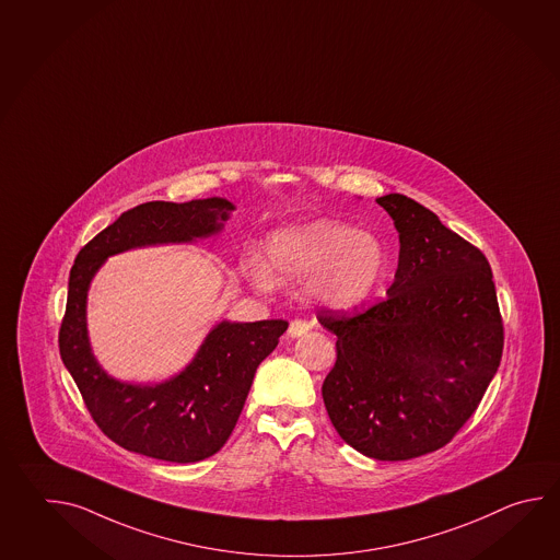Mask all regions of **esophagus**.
I'll use <instances>...</instances> for the list:
<instances>
[{"instance_id":"34e87169","label":"esophagus","mask_w":560,"mask_h":560,"mask_svg":"<svg viewBox=\"0 0 560 560\" xmlns=\"http://www.w3.org/2000/svg\"><path fill=\"white\" fill-rule=\"evenodd\" d=\"M308 331V323L303 319H293L289 323V337H301V335H305Z\"/></svg>"}]
</instances>
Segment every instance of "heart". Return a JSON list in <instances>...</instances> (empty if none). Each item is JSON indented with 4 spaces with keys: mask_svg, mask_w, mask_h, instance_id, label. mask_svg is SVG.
<instances>
[{
    "mask_svg": "<svg viewBox=\"0 0 560 560\" xmlns=\"http://www.w3.org/2000/svg\"><path fill=\"white\" fill-rule=\"evenodd\" d=\"M385 269V252L375 235L349 223L317 219L279 229L267 240V265L247 259L245 271L261 289L307 281V293L329 307L365 301Z\"/></svg>",
    "mask_w": 560,
    "mask_h": 560,
    "instance_id": "heart-1",
    "label": "heart"
}]
</instances>
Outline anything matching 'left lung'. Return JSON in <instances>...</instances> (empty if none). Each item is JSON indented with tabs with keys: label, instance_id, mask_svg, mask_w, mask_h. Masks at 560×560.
<instances>
[{
	"label": "left lung",
	"instance_id": "1",
	"mask_svg": "<svg viewBox=\"0 0 560 560\" xmlns=\"http://www.w3.org/2000/svg\"><path fill=\"white\" fill-rule=\"evenodd\" d=\"M399 231L387 298L347 315L320 311L337 335L323 383L332 427L377 460H407L453 441L501 365L504 329L491 265L411 197H378Z\"/></svg>",
	"mask_w": 560,
	"mask_h": 560
}]
</instances>
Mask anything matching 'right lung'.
Returning <instances> with one entry per match:
<instances>
[{
  "mask_svg": "<svg viewBox=\"0 0 560 560\" xmlns=\"http://www.w3.org/2000/svg\"><path fill=\"white\" fill-rule=\"evenodd\" d=\"M229 211L233 206L221 197L141 203L97 233L71 267L59 353L93 421L131 453L170 463H197L215 455L235 429L257 366L277 347L289 323L223 320L179 375L153 387L129 385L109 377L90 347L85 303L93 275L115 253L215 235Z\"/></svg>",
  "mask_w": 560,
  "mask_h": 560,
  "instance_id": "right-lung-1",
  "label": "right lung"
}]
</instances>
